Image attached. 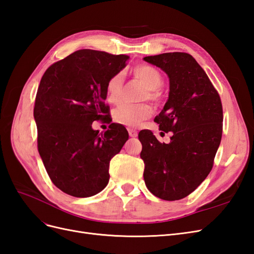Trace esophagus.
Listing matches in <instances>:
<instances>
[{
  "mask_svg": "<svg viewBox=\"0 0 254 254\" xmlns=\"http://www.w3.org/2000/svg\"><path fill=\"white\" fill-rule=\"evenodd\" d=\"M128 133L130 137H136L137 136V131L134 129H128Z\"/></svg>",
  "mask_w": 254,
  "mask_h": 254,
  "instance_id": "esophagus-1",
  "label": "esophagus"
}]
</instances>
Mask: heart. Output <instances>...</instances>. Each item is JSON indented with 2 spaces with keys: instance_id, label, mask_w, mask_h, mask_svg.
<instances>
[{
  "instance_id": "heart-1",
  "label": "heart",
  "mask_w": 254,
  "mask_h": 254,
  "mask_svg": "<svg viewBox=\"0 0 254 254\" xmlns=\"http://www.w3.org/2000/svg\"><path fill=\"white\" fill-rule=\"evenodd\" d=\"M133 74L136 78L144 82L147 88L145 98L153 102L160 99L159 89L163 84V76L158 68L148 64H140L133 68ZM123 86H124V74L123 72L115 73L106 83L107 101L111 104L119 102L121 98ZM151 115V108L146 104H130L122 103L113 112V120L121 125L128 127H137L142 122L147 120Z\"/></svg>"
}]
</instances>
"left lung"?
Segmentation results:
<instances>
[{"mask_svg":"<svg viewBox=\"0 0 254 254\" xmlns=\"http://www.w3.org/2000/svg\"><path fill=\"white\" fill-rule=\"evenodd\" d=\"M143 59L170 79L167 102L155 122L160 130L173 132L165 144L150 130L140 131L145 184L163 200H179L200 186L213 167L222 134L220 97L190 54L164 53Z\"/></svg>","mask_w":254,"mask_h":254,"instance_id":"obj_1","label":"left lung"}]
</instances>
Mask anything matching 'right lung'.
<instances>
[{"label": "right lung", "instance_id": "1", "mask_svg": "<svg viewBox=\"0 0 254 254\" xmlns=\"http://www.w3.org/2000/svg\"><path fill=\"white\" fill-rule=\"evenodd\" d=\"M128 58L79 50L42 76L34 108L38 150L52 182L67 195L84 198L102 191L111 159L128 140L121 124L112 123L104 134L92 128L94 121L110 122L106 83Z\"/></svg>", "mask_w": 254, "mask_h": 254}]
</instances>
